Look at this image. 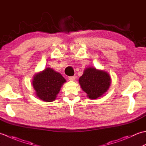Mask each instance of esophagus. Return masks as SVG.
<instances>
[{
    "mask_svg": "<svg viewBox=\"0 0 146 146\" xmlns=\"http://www.w3.org/2000/svg\"><path fill=\"white\" fill-rule=\"evenodd\" d=\"M76 79V76H70L69 77V80L70 81H75Z\"/></svg>",
    "mask_w": 146,
    "mask_h": 146,
    "instance_id": "34e87169",
    "label": "esophagus"
}]
</instances>
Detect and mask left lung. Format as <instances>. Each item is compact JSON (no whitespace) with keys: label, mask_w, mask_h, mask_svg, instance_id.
Segmentation results:
<instances>
[{"label":"left lung","mask_w":146,"mask_h":146,"mask_svg":"<svg viewBox=\"0 0 146 146\" xmlns=\"http://www.w3.org/2000/svg\"><path fill=\"white\" fill-rule=\"evenodd\" d=\"M79 83L87 97L92 100L101 97L111 84L110 76L106 71L94 67L86 68L79 78Z\"/></svg>","instance_id":"8db88e82"}]
</instances>
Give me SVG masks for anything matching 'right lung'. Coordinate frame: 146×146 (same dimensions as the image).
<instances>
[{"instance_id": "add662e5", "label": "right lung", "mask_w": 146, "mask_h": 146, "mask_svg": "<svg viewBox=\"0 0 146 146\" xmlns=\"http://www.w3.org/2000/svg\"><path fill=\"white\" fill-rule=\"evenodd\" d=\"M66 82L60 73L47 68L34 76L33 85L37 97L44 102H51L55 100Z\"/></svg>"}]
</instances>
